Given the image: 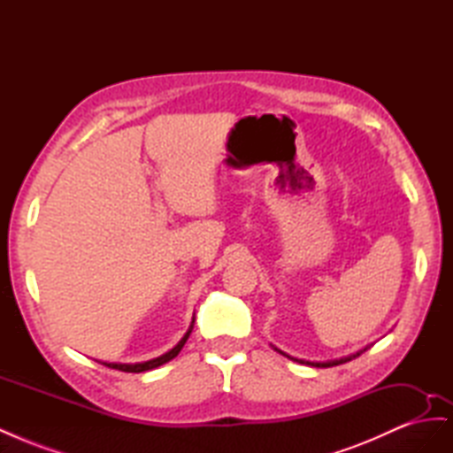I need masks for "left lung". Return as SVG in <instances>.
Returning a JSON list of instances; mask_svg holds the SVG:
<instances>
[{
  "instance_id": "1",
  "label": "left lung",
  "mask_w": 453,
  "mask_h": 453,
  "mask_svg": "<svg viewBox=\"0 0 453 453\" xmlns=\"http://www.w3.org/2000/svg\"><path fill=\"white\" fill-rule=\"evenodd\" d=\"M370 346H366V348H363V349H359L357 353H351V355H348V357H342V359H334V361H325V363H313V361H304V359H296V357H291V355H287V353H283L281 349H278V348H273L276 349L278 353H281V355H285V357H289L291 361H296V363H300V365H310V366H315V368H328V366H336V365H342V363H348V361H351V359H355V357H359L361 353H365L366 349H368Z\"/></svg>"
}]
</instances>
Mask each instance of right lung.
<instances>
[{"label":"right lung","mask_w":453,"mask_h":453,"mask_svg":"<svg viewBox=\"0 0 453 453\" xmlns=\"http://www.w3.org/2000/svg\"><path fill=\"white\" fill-rule=\"evenodd\" d=\"M193 325H195V319H193V323H190L185 336L180 340V344H177L175 348H172L170 351H166L164 355H160V357H157V359H150V361H145V363H134V365H127V363H102V365H105L109 368H115V370H122V372H145V370H153V368H157L164 363L172 361L173 357H177V353L181 351L187 338L190 336V333H193Z\"/></svg>","instance_id":"right-lung-1"}]
</instances>
